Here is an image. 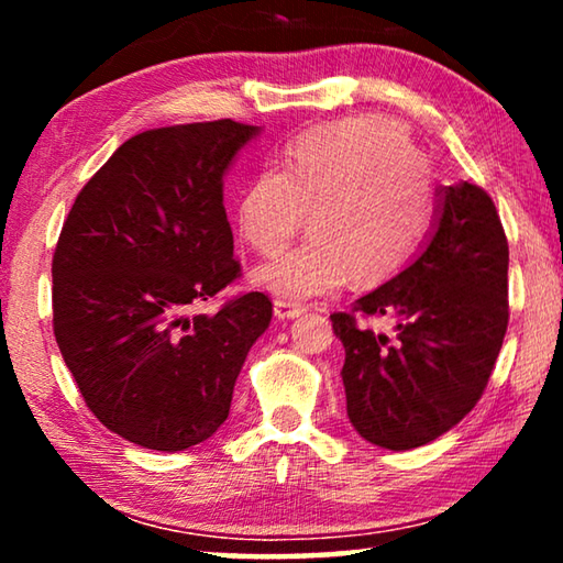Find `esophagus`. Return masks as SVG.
<instances>
[{"mask_svg": "<svg viewBox=\"0 0 563 563\" xmlns=\"http://www.w3.org/2000/svg\"><path fill=\"white\" fill-rule=\"evenodd\" d=\"M273 310H275V318H278V320H295V318H300L302 312H305L302 305L288 302V300H275L273 302Z\"/></svg>", "mask_w": 563, "mask_h": 563, "instance_id": "34e87169", "label": "esophagus"}]
</instances>
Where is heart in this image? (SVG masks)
<instances>
[{
  "label": "heart",
  "mask_w": 563,
  "mask_h": 563,
  "mask_svg": "<svg viewBox=\"0 0 563 563\" xmlns=\"http://www.w3.org/2000/svg\"><path fill=\"white\" fill-rule=\"evenodd\" d=\"M310 213V241L253 271L261 290L302 302L407 268L432 231L437 186L405 123L360 113L292 139L280 168H263L238 196V231L263 255L288 245Z\"/></svg>",
  "instance_id": "obj_1"
}]
</instances>
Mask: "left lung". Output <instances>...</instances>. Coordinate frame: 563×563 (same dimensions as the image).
Here are the masks:
<instances>
[{
    "mask_svg": "<svg viewBox=\"0 0 563 563\" xmlns=\"http://www.w3.org/2000/svg\"><path fill=\"white\" fill-rule=\"evenodd\" d=\"M509 245L487 190L437 188L422 253L355 300L362 316L395 320V338L332 312L345 347L347 417L362 440L415 450L450 432L489 383L509 322Z\"/></svg>",
    "mask_w": 563,
    "mask_h": 563,
    "instance_id": "1",
    "label": "left lung"
}]
</instances>
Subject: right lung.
Instances as JSON below:
<instances>
[{"mask_svg": "<svg viewBox=\"0 0 563 563\" xmlns=\"http://www.w3.org/2000/svg\"><path fill=\"white\" fill-rule=\"evenodd\" d=\"M258 133L231 119L139 133L64 221L52 263L56 345L99 422L146 450L213 437L271 325L263 292L188 316L241 273L223 178Z\"/></svg>", "mask_w": 563, "mask_h": 563, "instance_id": "1", "label": "right lung"}]
</instances>
